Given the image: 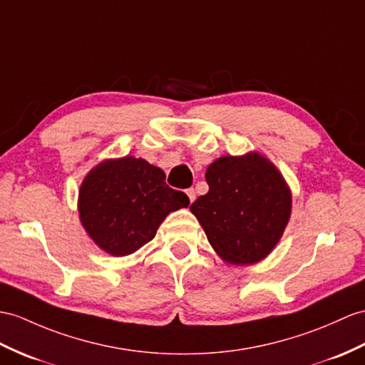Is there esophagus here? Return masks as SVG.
Here are the masks:
<instances>
[{
    "label": "esophagus",
    "instance_id": "esophagus-1",
    "mask_svg": "<svg viewBox=\"0 0 365 365\" xmlns=\"http://www.w3.org/2000/svg\"><path fill=\"white\" fill-rule=\"evenodd\" d=\"M185 193H187L190 202H193L195 201V190L193 189H187V190H185Z\"/></svg>",
    "mask_w": 365,
    "mask_h": 365
}]
</instances>
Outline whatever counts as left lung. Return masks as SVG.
Returning a JSON list of instances; mask_svg holds the SVG:
<instances>
[{
	"instance_id": "left-lung-1",
	"label": "left lung",
	"mask_w": 365,
	"mask_h": 365,
	"mask_svg": "<svg viewBox=\"0 0 365 365\" xmlns=\"http://www.w3.org/2000/svg\"><path fill=\"white\" fill-rule=\"evenodd\" d=\"M209 192L192 202L209 243L227 263L263 260L283 235L291 190L271 161L259 153L223 156L206 170Z\"/></svg>"
}]
</instances>
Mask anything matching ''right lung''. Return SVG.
Segmentation results:
<instances>
[{"label": "right lung", "instance_id": "right-lung-1", "mask_svg": "<svg viewBox=\"0 0 365 365\" xmlns=\"http://www.w3.org/2000/svg\"><path fill=\"white\" fill-rule=\"evenodd\" d=\"M189 204L187 195L165 184L161 168L133 156L97 164L78 192L82 226L113 257L136 252L155 238L168 213Z\"/></svg>", "mask_w": 365, "mask_h": 365}]
</instances>
